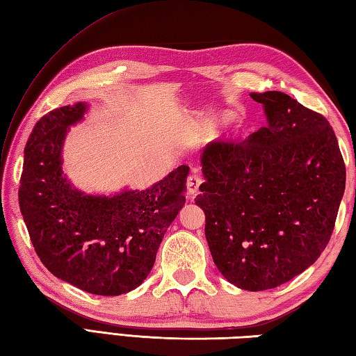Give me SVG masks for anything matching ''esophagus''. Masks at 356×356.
Here are the masks:
<instances>
[{
  "mask_svg": "<svg viewBox=\"0 0 356 356\" xmlns=\"http://www.w3.org/2000/svg\"><path fill=\"white\" fill-rule=\"evenodd\" d=\"M201 183H203V178H201V175H198L197 172L191 173L189 178H187V193H189V197L193 198L197 195Z\"/></svg>",
  "mask_w": 356,
  "mask_h": 356,
  "instance_id": "34e87169",
  "label": "esophagus"
}]
</instances>
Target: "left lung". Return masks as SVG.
<instances>
[{
	"mask_svg": "<svg viewBox=\"0 0 356 356\" xmlns=\"http://www.w3.org/2000/svg\"><path fill=\"white\" fill-rule=\"evenodd\" d=\"M268 125L201 153L195 203L213 264L248 291L282 285L318 260L346 189L338 139L319 113L280 91L251 92Z\"/></svg>",
	"mask_w": 356,
	"mask_h": 356,
	"instance_id": "8db88e82",
	"label": "left lung"
}]
</instances>
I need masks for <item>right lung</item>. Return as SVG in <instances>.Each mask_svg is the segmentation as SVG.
Listing matches in <instances>:
<instances>
[{"mask_svg":"<svg viewBox=\"0 0 356 356\" xmlns=\"http://www.w3.org/2000/svg\"><path fill=\"white\" fill-rule=\"evenodd\" d=\"M86 104L49 111L24 149L19 209L42 264L54 276L99 296L144 282L167 227L184 206L189 167L179 165L145 191L86 195L63 175L62 149Z\"/></svg>","mask_w":356,"mask_h":356,"instance_id":"right-lung-1","label":"right lung"}]
</instances>
